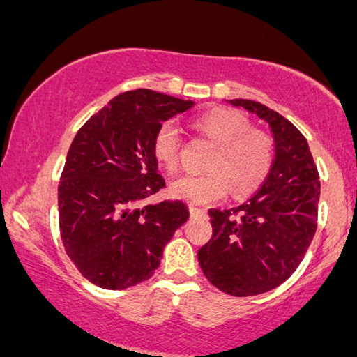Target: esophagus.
I'll return each instance as SVG.
<instances>
[{
    "label": "esophagus",
    "mask_w": 357,
    "mask_h": 357,
    "mask_svg": "<svg viewBox=\"0 0 357 357\" xmlns=\"http://www.w3.org/2000/svg\"><path fill=\"white\" fill-rule=\"evenodd\" d=\"M189 213H190V218H205L206 216V211L202 208H197V206H190Z\"/></svg>",
    "instance_id": "esophagus-1"
}]
</instances>
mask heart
I'll return each mask as SVG.
<instances>
[{"instance_id": "heart-1", "label": "heart", "mask_w": 357, "mask_h": 357, "mask_svg": "<svg viewBox=\"0 0 357 357\" xmlns=\"http://www.w3.org/2000/svg\"><path fill=\"white\" fill-rule=\"evenodd\" d=\"M194 126L216 146L206 162L210 172L183 174L169 185L172 194L190 205H210L225 199L229 192L243 197L261 188L275 163L274 136L268 131L255 130L252 120L242 112L215 109L194 120ZM179 126L167 120L157 128L152 137V153L167 169L179 163Z\"/></svg>"}]
</instances>
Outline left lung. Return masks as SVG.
Returning a JSON list of instances; mask_svg holds the SVG:
<instances>
[{
    "instance_id": "obj_1",
    "label": "left lung",
    "mask_w": 357,
    "mask_h": 357,
    "mask_svg": "<svg viewBox=\"0 0 357 357\" xmlns=\"http://www.w3.org/2000/svg\"><path fill=\"white\" fill-rule=\"evenodd\" d=\"M229 104L268 121L278 147L275 163L247 202L208 211L213 237L197 257L216 289L253 296L284 284L305 258L317 229L321 183L306 137L294 123L255 100Z\"/></svg>"
}]
</instances>
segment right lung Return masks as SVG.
<instances>
[{"label":"right lung","mask_w":357,"mask_h":357,"mask_svg":"<svg viewBox=\"0 0 357 357\" xmlns=\"http://www.w3.org/2000/svg\"><path fill=\"white\" fill-rule=\"evenodd\" d=\"M192 100L135 89L114 98L79 128L59 183L63 248L91 284L125 290L151 279L174 231L189 220L188 205H144L165 188L152 137L165 120Z\"/></svg>","instance_id":"obj_1"}]
</instances>
